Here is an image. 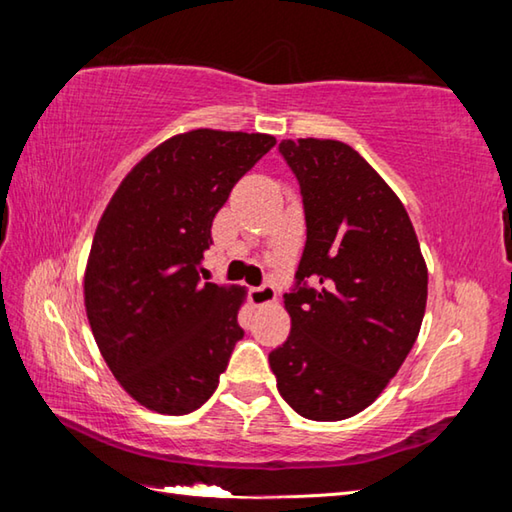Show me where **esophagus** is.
<instances>
[{"mask_svg":"<svg viewBox=\"0 0 512 512\" xmlns=\"http://www.w3.org/2000/svg\"><path fill=\"white\" fill-rule=\"evenodd\" d=\"M250 300H253L255 307H268L277 300V289L273 284H262V287L250 289Z\"/></svg>","mask_w":512,"mask_h":512,"instance_id":"obj_1","label":"esophagus"}]
</instances>
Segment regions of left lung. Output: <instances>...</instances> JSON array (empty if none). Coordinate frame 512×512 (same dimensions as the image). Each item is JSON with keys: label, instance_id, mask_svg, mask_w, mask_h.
Wrapping results in <instances>:
<instances>
[{"label": "left lung", "instance_id": "left-lung-1", "mask_svg": "<svg viewBox=\"0 0 512 512\" xmlns=\"http://www.w3.org/2000/svg\"><path fill=\"white\" fill-rule=\"evenodd\" d=\"M300 183L307 244L284 296L289 339L268 354L277 391L307 420L352 418L409 357L427 307V264L386 180L336 140H282ZM309 281L311 288L304 284Z\"/></svg>", "mask_w": 512, "mask_h": 512}]
</instances>
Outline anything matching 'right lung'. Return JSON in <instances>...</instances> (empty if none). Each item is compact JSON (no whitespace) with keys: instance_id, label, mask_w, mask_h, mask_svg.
<instances>
[{"instance_id":"obj_1","label":"right lung","mask_w":512,"mask_h":512,"mask_svg":"<svg viewBox=\"0 0 512 512\" xmlns=\"http://www.w3.org/2000/svg\"><path fill=\"white\" fill-rule=\"evenodd\" d=\"M275 146L266 133L196 128L155 146L101 214L83 277L94 341L146 409L185 415L210 400L235 343L246 287L201 280L216 212Z\"/></svg>"}]
</instances>
